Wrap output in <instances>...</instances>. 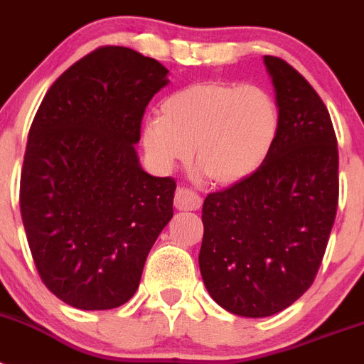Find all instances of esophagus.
<instances>
[{
	"instance_id": "obj_1",
	"label": "esophagus",
	"mask_w": 364,
	"mask_h": 364,
	"mask_svg": "<svg viewBox=\"0 0 364 364\" xmlns=\"http://www.w3.org/2000/svg\"><path fill=\"white\" fill-rule=\"evenodd\" d=\"M202 205L198 193L188 188H178L175 193V208L180 211H197Z\"/></svg>"
}]
</instances>
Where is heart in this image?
<instances>
[{"label": "heart", "instance_id": "b5f03b06", "mask_svg": "<svg viewBox=\"0 0 364 364\" xmlns=\"http://www.w3.org/2000/svg\"><path fill=\"white\" fill-rule=\"evenodd\" d=\"M281 109L268 89L253 83L198 82L162 100L146 118L142 144L159 171L191 159L215 184L252 176L277 144Z\"/></svg>", "mask_w": 364, "mask_h": 364}]
</instances>
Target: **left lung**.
Here are the masks:
<instances>
[{
	"instance_id": "obj_1",
	"label": "left lung",
	"mask_w": 364,
	"mask_h": 364,
	"mask_svg": "<svg viewBox=\"0 0 364 364\" xmlns=\"http://www.w3.org/2000/svg\"><path fill=\"white\" fill-rule=\"evenodd\" d=\"M281 109V133L266 162L202 205L198 253L217 304L268 317L294 304L323 262L339 200V153L326 105L290 63L264 56Z\"/></svg>"
}]
</instances>
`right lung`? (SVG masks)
<instances>
[{
	"label": "right lung",
	"instance_id": "right-lung-1",
	"mask_svg": "<svg viewBox=\"0 0 364 364\" xmlns=\"http://www.w3.org/2000/svg\"><path fill=\"white\" fill-rule=\"evenodd\" d=\"M169 70L127 47H100L50 85L28 131L19 210L43 284L80 310L136 291L173 217L176 184L151 176L134 144Z\"/></svg>",
	"mask_w": 364,
	"mask_h": 364
}]
</instances>
